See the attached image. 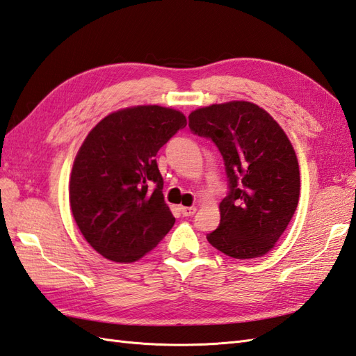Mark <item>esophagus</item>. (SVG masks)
I'll use <instances>...</instances> for the list:
<instances>
[{
    "label": "esophagus",
    "instance_id": "obj_1",
    "mask_svg": "<svg viewBox=\"0 0 356 356\" xmlns=\"http://www.w3.org/2000/svg\"><path fill=\"white\" fill-rule=\"evenodd\" d=\"M195 211L197 209L194 208V206H180V212H181V216H184V217L194 216Z\"/></svg>",
    "mask_w": 356,
    "mask_h": 356
}]
</instances>
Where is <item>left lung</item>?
Returning a JSON list of instances; mask_svg holds the SVG:
<instances>
[{
    "label": "left lung",
    "mask_w": 356,
    "mask_h": 356,
    "mask_svg": "<svg viewBox=\"0 0 356 356\" xmlns=\"http://www.w3.org/2000/svg\"><path fill=\"white\" fill-rule=\"evenodd\" d=\"M188 120L194 135L217 145L227 176L220 226L208 241L235 259L264 256L284 234L299 202L300 172L290 139L270 113L249 102L202 107Z\"/></svg>",
    "instance_id": "obj_1"
}]
</instances>
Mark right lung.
Listing matches in <instances>:
<instances>
[{
  "label": "right lung",
  "mask_w": 356,
  "mask_h": 356,
  "mask_svg": "<svg viewBox=\"0 0 356 356\" xmlns=\"http://www.w3.org/2000/svg\"><path fill=\"white\" fill-rule=\"evenodd\" d=\"M185 126L179 111L136 106L107 115L81 144L70 204L80 232L104 258L138 261L175 225L156 154Z\"/></svg>",
  "instance_id": "right-lung-1"
}]
</instances>
